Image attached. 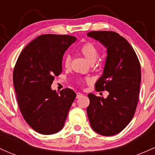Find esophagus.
<instances>
[{"instance_id": "obj_1", "label": "esophagus", "mask_w": 155, "mask_h": 155, "mask_svg": "<svg viewBox=\"0 0 155 155\" xmlns=\"http://www.w3.org/2000/svg\"><path fill=\"white\" fill-rule=\"evenodd\" d=\"M81 96H82V94H81V92H77V93H76V98H79Z\"/></svg>"}]
</instances>
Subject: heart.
<instances>
[{"label": "heart", "mask_w": 155, "mask_h": 155, "mask_svg": "<svg viewBox=\"0 0 155 155\" xmlns=\"http://www.w3.org/2000/svg\"><path fill=\"white\" fill-rule=\"evenodd\" d=\"M79 51L86 58L89 63H90L91 64L95 63V61L98 58V49H97V47H96L95 44L90 43V42H87V43L83 44L79 49ZM71 61V55L69 54H65L63 58V64L65 68L70 67ZM85 81L89 82L90 81V79H86ZM82 80H81L80 82H82Z\"/></svg>", "instance_id": "obj_1"}]
</instances>
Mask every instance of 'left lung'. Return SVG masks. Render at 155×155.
Instances as JSON below:
<instances>
[{
    "label": "left lung",
    "mask_w": 155,
    "mask_h": 155,
    "mask_svg": "<svg viewBox=\"0 0 155 155\" xmlns=\"http://www.w3.org/2000/svg\"><path fill=\"white\" fill-rule=\"evenodd\" d=\"M87 36L106 48L103 75L95 83L96 90H106V98L88 94L87 113L92 130L110 136L120 133L134 116L139 97L141 74L134 49L127 41L113 31H91Z\"/></svg>",
    "instance_id": "8db88e82"
}]
</instances>
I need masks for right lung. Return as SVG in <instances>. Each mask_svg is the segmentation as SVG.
<instances>
[{
  "mask_svg": "<svg viewBox=\"0 0 155 155\" xmlns=\"http://www.w3.org/2000/svg\"><path fill=\"white\" fill-rule=\"evenodd\" d=\"M76 41L68 35L45 34L25 47L13 73V82L23 118L34 130L51 135L63 127L76 92L69 88L60 94L51 85L61 74L65 51Z\"/></svg>",
  "mask_w": 155,
  "mask_h": 155,
  "instance_id": "obj_1",
  "label": "right lung"
}]
</instances>
